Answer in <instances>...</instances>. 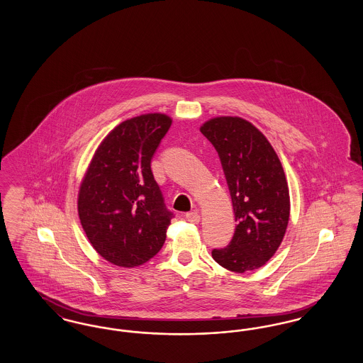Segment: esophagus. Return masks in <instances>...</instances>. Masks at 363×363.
<instances>
[{
	"mask_svg": "<svg viewBox=\"0 0 363 363\" xmlns=\"http://www.w3.org/2000/svg\"><path fill=\"white\" fill-rule=\"evenodd\" d=\"M185 218H186V220L190 222V223H199L200 222V215L197 212H188L185 215Z\"/></svg>",
	"mask_w": 363,
	"mask_h": 363,
	"instance_id": "obj_1",
	"label": "esophagus"
}]
</instances>
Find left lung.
<instances>
[{"instance_id":"left-lung-1","label":"left lung","mask_w":363,"mask_h":363,"mask_svg":"<svg viewBox=\"0 0 363 363\" xmlns=\"http://www.w3.org/2000/svg\"><path fill=\"white\" fill-rule=\"evenodd\" d=\"M200 130L220 157L238 223L230 245L213 249L212 257L233 272L257 269L277 253L289 225L281 163L267 138L241 117H215Z\"/></svg>"}]
</instances>
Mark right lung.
<instances>
[{
  "label": "right lung",
  "mask_w": 363,
  "mask_h": 363,
  "mask_svg": "<svg viewBox=\"0 0 363 363\" xmlns=\"http://www.w3.org/2000/svg\"><path fill=\"white\" fill-rule=\"evenodd\" d=\"M172 122L160 113L121 122L99 144L80 184V223L92 247L114 265L138 267L166 241L173 213L154 179L151 159Z\"/></svg>",
  "instance_id": "right-lung-1"
}]
</instances>
